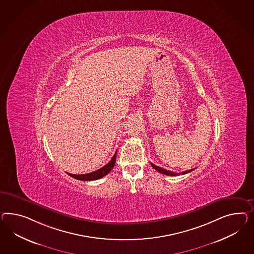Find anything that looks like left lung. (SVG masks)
Wrapping results in <instances>:
<instances>
[{"label":"left lung","instance_id":"obj_1","mask_svg":"<svg viewBox=\"0 0 254 254\" xmlns=\"http://www.w3.org/2000/svg\"><path fill=\"white\" fill-rule=\"evenodd\" d=\"M151 165L156 170V171L159 172V173H162V174H164V175H167V176H179V175H185V174H188V173H190V172L193 171L194 169H190V170H188V171L182 172V173H174V172L168 171V170H166V169H164V168H162V167H160V166H157V165H153V164H151Z\"/></svg>","mask_w":254,"mask_h":254}]
</instances>
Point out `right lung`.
<instances>
[{
    "label": "right lung",
    "mask_w": 254,
    "mask_h": 254,
    "mask_svg": "<svg viewBox=\"0 0 254 254\" xmlns=\"http://www.w3.org/2000/svg\"><path fill=\"white\" fill-rule=\"evenodd\" d=\"M117 151H116V153L114 154V156L111 159V161L107 165H104L102 168L98 169L96 171L91 172L89 174H84V175H73V174H68V173L67 174L70 177H72L74 179L83 180V181H90V180H97V179H102L114 168L115 164H116V160H117Z\"/></svg>",
    "instance_id": "add662e5"
}]
</instances>
